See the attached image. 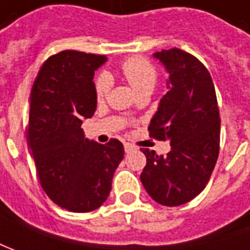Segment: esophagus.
<instances>
[{
	"instance_id": "34e87169",
	"label": "esophagus",
	"mask_w": 250,
	"mask_h": 250,
	"mask_svg": "<svg viewBox=\"0 0 250 250\" xmlns=\"http://www.w3.org/2000/svg\"><path fill=\"white\" fill-rule=\"evenodd\" d=\"M124 147H125V151H126V153H130V151H133V150L136 149L132 143H125Z\"/></svg>"
}]
</instances>
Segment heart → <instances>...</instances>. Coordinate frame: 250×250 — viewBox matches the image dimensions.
I'll list each match as a JSON object with an SVG mask.
<instances>
[{"label":"heart","instance_id":"heart-1","mask_svg":"<svg viewBox=\"0 0 250 250\" xmlns=\"http://www.w3.org/2000/svg\"><path fill=\"white\" fill-rule=\"evenodd\" d=\"M121 73L124 79L129 83L132 89L138 94L145 90H153L156 79H157V69L149 60L143 57H132L121 65ZM110 79L107 75L97 76L94 83L96 97L99 100L105 99L110 91Z\"/></svg>","mask_w":250,"mask_h":250}]
</instances>
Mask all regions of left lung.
Segmentation results:
<instances>
[{"label":"left lung","instance_id":"1","mask_svg":"<svg viewBox=\"0 0 250 250\" xmlns=\"http://www.w3.org/2000/svg\"><path fill=\"white\" fill-rule=\"evenodd\" d=\"M168 72L167 94L149 125L150 136L169 140L166 156L143 149L140 181L153 200L179 206L196 197L210 179L220 151V111L206 66L179 48L153 55Z\"/></svg>","mask_w":250,"mask_h":250}]
</instances>
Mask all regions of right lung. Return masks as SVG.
<instances>
[{"instance_id":"right-lung-1","label":"right lung","mask_w":250,"mask_h":250,"mask_svg":"<svg viewBox=\"0 0 250 250\" xmlns=\"http://www.w3.org/2000/svg\"><path fill=\"white\" fill-rule=\"evenodd\" d=\"M105 55L65 50L51 55L32 87L27 145L47 196L73 213L93 211L107 200L124 146L84 138L82 122L96 111L94 71Z\"/></svg>"}]
</instances>
